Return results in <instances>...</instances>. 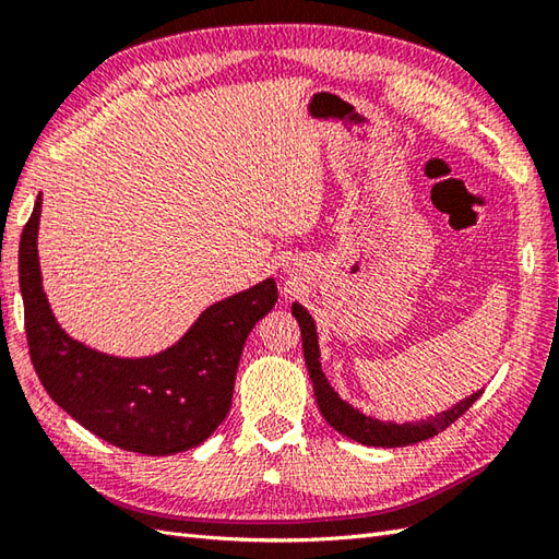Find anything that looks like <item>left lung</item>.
Wrapping results in <instances>:
<instances>
[{
	"label": "left lung",
	"mask_w": 559,
	"mask_h": 559,
	"mask_svg": "<svg viewBox=\"0 0 559 559\" xmlns=\"http://www.w3.org/2000/svg\"><path fill=\"white\" fill-rule=\"evenodd\" d=\"M293 317L298 319L300 324V334H302V350H305V365L307 372H310L312 386H314V396H317V406L322 411L324 420L334 427L336 432L343 437H350L355 442L367 444V447H408L415 442H423V439H430L439 435L447 427L459 420L463 413H466L473 403L478 401L483 394V389L471 394L468 399L459 401L456 406H451L449 411H442L437 415H430L427 420L418 423H382L377 418H370V415L360 413L358 408H353L350 403L343 401L334 386L326 382V374L322 372V362H319V343H317V326L310 312L305 310L300 302H293Z\"/></svg>",
	"instance_id": "1"
}]
</instances>
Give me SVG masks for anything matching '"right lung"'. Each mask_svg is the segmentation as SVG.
<instances>
[{"instance_id":"1","label":"right lung","mask_w":559,"mask_h":559,"mask_svg":"<svg viewBox=\"0 0 559 559\" xmlns=\"http://www.w3.org/2000/svg\"><path fill=\"white\" fill-rule=\"evenodd\" d=\"M38 194L19 245V283L31 362L45 391L86 430L127 451L168 456L211 437L230 411L249 331L278 300L276 281L230 295L151 358H115L64 334L43 293Z\"/></svg>"}]
</instances>
